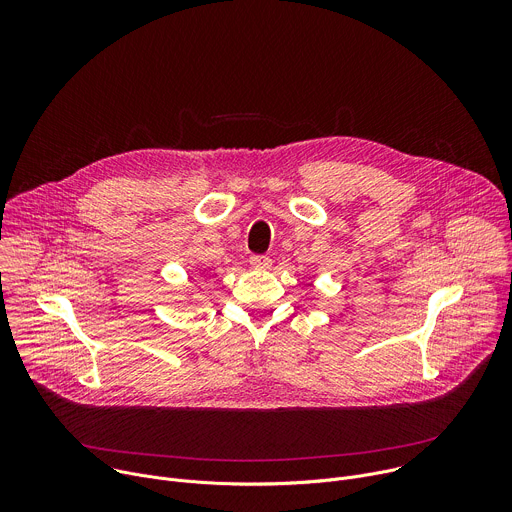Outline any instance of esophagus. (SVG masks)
<instances>
[{
	"instance_id": "1",
	"label": "esophagus",
	"mask_w": 512,
	"mask_h": 512,
	"mask_svg": "<svg viewBox=\"0 0 512 512\" xmlns=\"http://www.w3.org/2000/svg\"><path fill=\"white\" fill-rule=\"evenodd\" d=\"M251 265L257 269H267V267H271V259L267 255H253Z\"/></svg>"
}]
</instances>
